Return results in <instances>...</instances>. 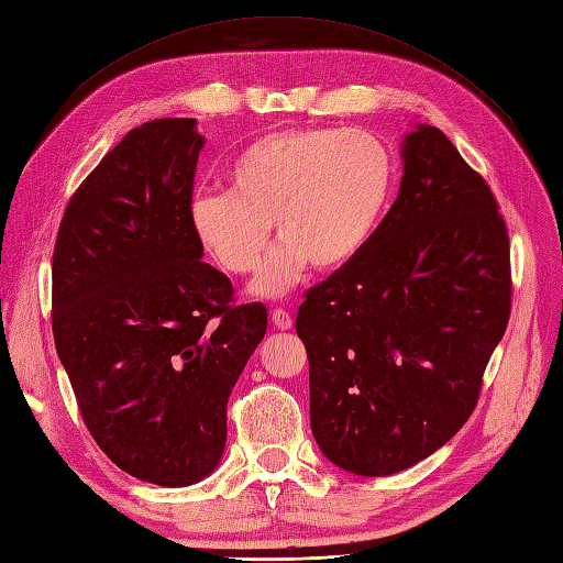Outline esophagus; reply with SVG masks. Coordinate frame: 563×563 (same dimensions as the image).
Listing matches in <instances>:
<instances>
[{"mask_svg":"<svg viewBox=\"0 0 563 563\" xmlns=\"http://www.w3.org/2000/svg\"><path fill=\"white\" fill-rule=\"evenodd\" d=\"M272 324L277 327V329H291V327H294L291 312L284 310V308H274V310H272Z\"/></svg>","mask_w":563,"mask_h":563,"instance_id":"1","label":"esophagus"}]
</instances>
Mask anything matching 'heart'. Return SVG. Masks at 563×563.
<instances>
[{"instance_id":"1","label":"heart","mask_w":563,"mask_h":563,"mask_svg":"<svg viewBox=\"0 0 563 563\" xmlns=\"http://www.w3.org/2000/svg\"><path fill=\"white\" fill-rule=\"evenodd\" d=\"M227 176L229 190L190 198V234L219 269L245 277L274 224L282 243L260 267L253 294L279 298L308 265L336 272L365 253L385 224L399 169L375 133L284 129L245 147Z\"/></svg>"}]
</instances>
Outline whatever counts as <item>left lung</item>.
Wrapping results in <instances>:
<instances>
[{"label": "left lung", "instance_id": "1", "mask_svg": "<svg viewBox=\"0 0 563 563\" xmlns=\"http://www.w3.org/2000/svg\"><path fill=\"white\" fill-rule=\"evenodd\" d=\"M401 157L377 236L296 318L314 442L365 477L410 468L463 428L511 312L509 234L485 178L428 123Z\"/></svg>", "mask_w": 563, "mask_h": 563}]
</instances>
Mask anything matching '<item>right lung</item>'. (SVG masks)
<instances>
[{
    "label": "right lung",
    "instance_id": "1",
    "mask_svg": "<svg viewBox=\"0 0 563 563\" xmlns=\"http://www.w3.org/2000/svg\"><path fill=\"white\" fill-rule=\"evenodd\" d=\"M205 139L196 119H155L109 150L66 205L52 257V332L92 440L162 487L210 475L227 404L267 332L234 306L188 227Z\"/></svg>",
    "mask_w": 563,
    "mask_h": 563
}]
</instances>
